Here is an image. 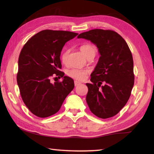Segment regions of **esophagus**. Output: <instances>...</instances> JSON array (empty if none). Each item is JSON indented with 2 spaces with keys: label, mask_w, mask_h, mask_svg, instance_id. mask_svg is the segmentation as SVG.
Wrapping results in <instances>:
<instances>
[{
  "label": "esophagus",
  "mask_w": 154,
  "mask_h": 154,
  "mask_svg": "<svg viewBox=\"0 0 154 154\" xmlns=\"http://www.w3.org/2000/svg\"><path fill=\"white\" fill-rule=\"evenodd\" d=\"M74 83H75V86H78V85L82 84V83H81L79 82H78V81H75Z\"/></svg>",
  "instance_id": "34e87169"
}]
</instances>
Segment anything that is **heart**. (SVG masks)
Instances as JSON below:
<instances>
[{"mask_svg":"<svg viewBox=\"0 0 154 154\" xmlns=\"http://www.w3.org/2000/svg\"><path fill=\"white\" fill-rule=\"evenodd\" d=\"M80 50L82 52L87 58H90L91 56H94L96 53V49L95 46L92 44L87 43H84L80 46ZM70 50L69 49H65L61 54L60 58L61 61L64 64L66 63L68 56H69ZM90 72L88 69H72L67 71L68 76L72 78V79H76L78 81H82L85 78L86 75Z\"/></svg>","mask_w":154,"mask_h":154,"instance_id":"b5f03b06","label":"heart"}]
</instances>
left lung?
Here are the masks:
<instances>
[{"instance_id":"1","label":"left lung","mask_w":154,"mask_h":154,"mask_svg":"<svg viewBox=\"0 0 154 154\" xmlns=\"http://www.w3.org/2000/svg\"><path fill=\"white\" fill-rule=\"evenodd\" d=\"M77 38L90 40L100 54L92 83H86V102L93 114L102 119L111 118L126 105L134 82L133 59L130 49L118 33L111 30L93 29Z\"/></svg>"}]
</instances>
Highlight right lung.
Masks as SVG:
<instances>
[{
	"mask_svg": "<svg viewBox=\"0 0 154 154\" xmlns=\"http://www.w3.org/2000/svg\"><path fill=\"white\" fill-rule=\"evenodd\" d=\"M77 33L64 30H44L32 36L20 54L17 82L21 97L30 112L39 118L56 113L74 82L64 76L60 54L67 41ZM54 76L63 77L62 82H50Z\"/></svg>",
	"mask_w": 154,
	"mask_h": 154,
	"instance_id": "1",
	"label": "right lung"
}]
</instances>
